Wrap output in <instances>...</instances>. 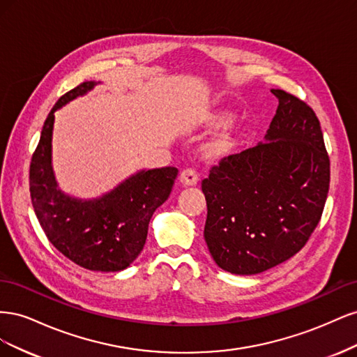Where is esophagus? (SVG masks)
<instances>
[{"mask_svg":"<svg viewBox=\"0 0 357 357\" xmlns=\"http://www.w3.org/2000/svg\"><path fill=\"white\" fill-rule=\"evenodd\" d=\"M180 181H181L185 186H195L197 183H198V174H197V171L192 169V168L183 169V171L180 172Z\"/></svg>","mask_w":357,"mask_h":357,"instance_id":"esophagus-1","label":"esophagus"}]
</instances>
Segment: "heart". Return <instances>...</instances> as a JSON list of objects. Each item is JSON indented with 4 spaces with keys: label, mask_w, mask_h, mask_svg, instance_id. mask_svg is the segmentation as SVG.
Returning <instances> with one entry per match:
<instances>
[{
    "label": "heart",
    "mask_w": 357,
    "mask_h": 357,
    "mask_svg": "<svg viewBox=\"0 0 357 357\" xmlns=\"http://www.w3.org/2000/svg\"><path fill=\"white\" fill-rule=\"evenodd\" d=\"M228 119H229V114L222 112V113L214 114L211 117V121L214 123H222L225 121H228ZM231 146H232L231 137L223 135V137H219V138L214 139V142L207 147V152H208L210 156H220V155H225L226 152H228V150L231 149Z\"/></svg>",
    "instance_id": "heart-1"
}]
</instances>
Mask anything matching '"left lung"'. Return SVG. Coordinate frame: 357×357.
<instances>
[{"mask_svg": "<svg viewBox=\"0 0 357 357\" xmlns=\"http://www.w3.org/2000/svg\"><path fill=\"white\" fill-rule=\"evenodd\" d=\"M278 107L266 143L229 155L202 180L204 238L222 269L253 275L304 247L328 198L331 162L311 107L271 89Z\"/></svg>", "mask_w": 357, "mask_h": 357, "instance_id": "1", "label": "left lung"}]
</instances>
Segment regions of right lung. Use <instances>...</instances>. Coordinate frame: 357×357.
Segmentation results:
<instances>
[{
    "mask_svg": "<svg viewBox=\"0 0 357 357\" xmlns=\"http://www.w3.org/2000/svg\"><path fill=\"white\" fill-rule=\"evenodd\" d=\"M95 84L83 82L53 105L32 153L29 192L41 228L58 252L91 271L116 273L142 253L149 222L168 199L178 169L165 167L139 171L92 201L71 198L58 189L52 169L53 113Z\"/></svg>",
    "mask_w": 357,
    "mask_h": 357,
    "instance_id": "obj_1",
    "label": "right lung"
}]
</instances>
